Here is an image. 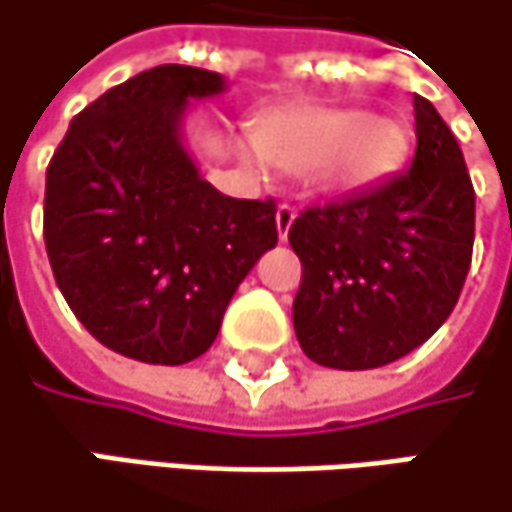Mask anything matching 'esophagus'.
Returning a JSON list of instances; mask_svg holds the SVG:
<instances>
[{
	"mask_svg": "<svg viewBox=\"0 0 512 512\" xmlns=\"http://www.w3.org/2000/svg\"><path fill=\"white\" fill-rule=\"evenodd\" d=\"M296 222V208L293 205H278V213H275V225H278V237L287 240L290 228Z\"/></svg>",
	"mask_w": 512,
	"mask_h": 512,
	"instance_id": "obj_1",
	"label": "esophagus"
}]
</instances>
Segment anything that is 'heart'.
I'll list each match as a JSON object with an SVG mask.
<instances>
[{
    "mask_svg": "<svg viewBox=\"0 0 512 512\" xmlns=\"http://www.w3.org/2000/svg\"><path fill=\"white\" fill-rule=\"evenodd\" d=\"M255 149L272 169L310 172L322 190L357 193L401 166L404 131L393 119L351 108H290L260 119Z\"/></svg>",
    "mask_w": 512,
    "mask_h": 512,
    "instance_id": "obj_1",
    "label": "heart"
}]
</instances>
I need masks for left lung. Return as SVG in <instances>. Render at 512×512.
<instances>
[{"label": "left lung", "mask_w": 512, "mask_h": 512, "mask_svg": "<svg viewBox=\"0 0 512 512\" xmlns=\"http://www.w3.org/2000/svg\"><path fill=\"white\" fill-rule=\"evenodd\" d=\"M416 152L404 172L307 208L290 228L302 260L293 325L328 369H378L419 349L460 299L475 243V190L437 108L413 96Z\"/></svg>", "instance_id": "obj_1"}]
</instances>
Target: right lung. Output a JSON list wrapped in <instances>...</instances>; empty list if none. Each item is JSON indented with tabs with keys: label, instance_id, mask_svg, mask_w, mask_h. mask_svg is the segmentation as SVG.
Instances as JSON below:
<instances>
[{
	"label": "right lung",
	"instance_id": "add662e5",
	"mask_svg": "<svg viewBox=\"0 0 512 512\" xmlns=\"http://www.w3.org/2000/svg\"><path fill=\"white\" fill-rule=\"evenodd\" d=\"M219 72L161 64L70 122L46 169L43 237L64 299L111 351L181 366L213 346L225 307L275 249V202L222 196L184 143Z\"/></svg>",
	"mask_w": 512,
	"mask_h": 512
}]
</instances>
